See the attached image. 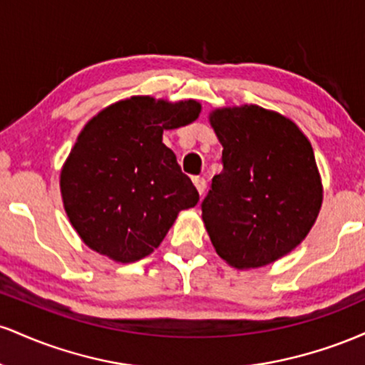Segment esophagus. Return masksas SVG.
<instances>
[{"label":"esophagus","mask_w":365,"mask_h":365,"mask_svg":"<svg viewBox=\"0 0 365 365\" xmlns=\"http://www.w3.org/2000/svg\"><path fill=\"white\" fill-rule=\"evenodd\" d=\"M192 182H194V185H195V188H197V192H199L200 195H202L204 192H206L207 183H206V180H204L202 177H194V178H192Z\"/></svg>","instance_id":"obj_1"}]
</instances>
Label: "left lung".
Wrapping results in <instances>:
<instances>
[{"mask_svg": "<svg viewBox=\"0 0 365 365\" xmlns=\"http://www.w3.org/2000/svg\"><path fill=\"white\" fill-rule=\"evenodd\" d=\"M223 171L202 200L217 255L250 269L292 252L311 232L322 185L311 142L287 116L255 104L209 115Z\"/></svg>", "mask_w": 365, "mask_h": 365, "instance_id": "1", "label": "left lung"}]
</instances>
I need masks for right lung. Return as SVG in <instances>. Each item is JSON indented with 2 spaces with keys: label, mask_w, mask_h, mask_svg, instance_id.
<instances>
[{
  "label": "right lung",
  "mask_w": 365,
  "mask_h": 365,
  "mask_svg": "<svg viewBox=\"0 0 365 365\" xmlns=\"http://www.w3.org/2000/svg\"><path fill=\"white\" fill-rule=\"evenodd\" d=\"M200 104L133 96L104 108L83 127L63 165L66 216L96 252L133 262L158 249L199 192L163 144V130L197 120Z\"/></svg>",
  "instance_id": "obj_1"
}]
</instances>
